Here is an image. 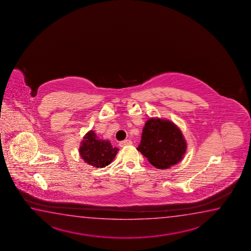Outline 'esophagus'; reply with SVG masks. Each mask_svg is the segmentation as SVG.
<instances>
[{"mask_svg":"<svg viewBox=\"0 0 251 251\" xmlns=\"http://www.w3.org/2000/svg\"><path fill=\"white\" fill-rule=\"evenodd\" d=\"M132 142L130 140H124V141H122V142H120L119 145L120 147H126L128 146V145H131Z\"/></svg>","mask_w":251,"mask_h":251,"instance_id":"1","label":"esophagus"}]
</instances>
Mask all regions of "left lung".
<instances>
[{"instance_id":"1","label":"left lung","mask_w":251,"mask_h":251,"mask_svg":"<svg viewBox=\"0 0 251 251\" xmlns=\"http://www.w3.org/2000/svg\"><path fill=\"white\" fill-rule=\"evenodd\" d=\"M187 143L180 128L169 120L151 118L144 125L137 151L153 166L164 170L181 161Z\"/></svg>"}]
</instances>
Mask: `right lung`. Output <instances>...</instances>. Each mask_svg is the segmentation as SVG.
Returning <instances> with one entry per match:
<instances>
[{
	"label": "right lung",
	"mask_w": 251,
	"mask_h": 251,
	"mask_svg": "<svg viewBox=\"0 0 251 251\" xmlns=\"http://www.w3.org/2000/svg\"><path fill=\"white\" fill-rule=\"evenodd\" d=\"M119 149L109 141L99 139L93 130L88 132L81 141L79 152L86 163L95 168H104L111 163Z\"/></svg>",
	"instance_id": "obj_1"
}]
</instances>
